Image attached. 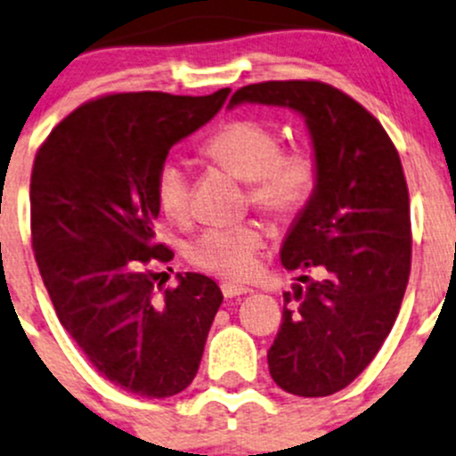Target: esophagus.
<instances>
[{"label":"esophagus","mask_w":456,"mask_h":456,"mask_svg":"<svg viewBox=\"0 0 456 456\" xmlns=\"http://www.w3.org/2000/svg\"><path fill=\"white\" fill-rule=\"evenodd\" d=\"M220 291H223L224 297H240L251 293L249 287H242V284H233V282H223L220 284Z\"/></svg>","instance_id":"obj_1"}]
</instances>
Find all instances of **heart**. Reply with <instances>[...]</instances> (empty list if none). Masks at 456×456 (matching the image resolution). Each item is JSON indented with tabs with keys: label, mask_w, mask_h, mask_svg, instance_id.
Masks as SVG:
<instances>
[{
	"label": "heart",
	"mask_w": 456,
	"mask_h": 456,
	"mask_svg": "<svg viewBox=\"0 0 456 456\" xmlns=\"http://www.w3.org/2000/svg\"><path fill=\"white\" fill-rule=\"evenodd\" d=\"M200 151L205 159L249 183V200L271 218L300 214L315 194L317 159L311 147L282 151L278 132L254 118H233L216 127ZM156 200L169 220L187 218L190 174L176 160H165L156 172ZM265 232L256 223L209 227L187 245L191 265L224 278L242 280L254 271Z\"/></svg>",
	"instance_id": "1"
}]
</instances>
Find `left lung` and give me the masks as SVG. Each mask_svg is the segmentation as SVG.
Here are the masks:
<instances>
[{"label":"left lung","mask_w":456,"mask_h":456,"mask_svg":"<svg viewBox=\"0 0 456 456\" xmlns=\"http://www.w3.org/2000/svg\"><path fill=\"white\" fill-rule=\"evenodd\" d=\"M242 103L287 108L305 118L317 187L293 218L280 262L296 271V309L266 353L275 384L297 397L346 388L381 348L411 273V216L402 160L375 117L320 81L245 86Z\"/></svg>","instance_id":"8db88e82"}]
</instances>
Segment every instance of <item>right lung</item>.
Masks as SVG:
<instances>
[{"label": "right lung", "instance_id": "add662e5", "mask_svg": "<svg viewBox=\"0 0 456 456\" xmlns=\"http://www.w3.org/2000/svg\"><path fill=\"white\" fill-rule=\"evenodd\" d=\"M209 96L126 92L77 108L39 147L30 178L32 249L59 322L94 369L141 397H172L199 372L218 284L178 273L154 293L156 172L172 145L220 112Z\"/></svg>", "mask_w": 456, "mask_h": 456}]
</instances>
